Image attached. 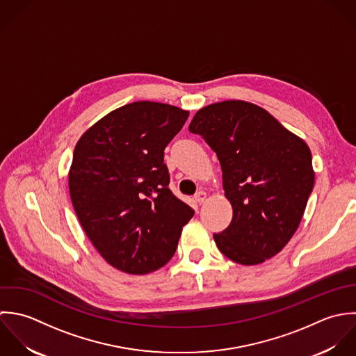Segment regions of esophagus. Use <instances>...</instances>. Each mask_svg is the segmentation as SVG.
Segmentation results:
<instances>
[{"instance_id": "esophagus-1", "label": "esophagus", "mask_w": 356, "mask_h": 356, "mask_svg": "<svg viewBox=\"0 0 356 356\" xmlns=\"http://www.w3.org/2000/svg\"><path fill=\"white\" fill-rule=\"evenodd\" d=\"M194 198H195V201L201 205V204H204V202L207 201V193L200 191V193H197V194H195V197H194Z\"/></svg>"}]
</instances>
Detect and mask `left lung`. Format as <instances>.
<instances>
[{
    "mask_svg": "<svg viewBox=\"0 0 356 356\" xmlns=\"http://www.w3.org/2000/svg\"><path fill=\"white\" fill-rule=\"evenodd\" d=\"M188 129L216 152L232 207L229 225L213 234L218 250L243 266L278 254L297 231L314 188L307 143L267 110L243 100L198 110Z\"/></svg>",
    "mask_w": 356,
    "mask_h": 356,
    "instance_id": "1",
    "label": "left lung"
}]
</instances>
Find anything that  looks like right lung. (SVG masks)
Wrapping results in <instances>:
<instances>
[{
	"label": "right lung",
	"mask_w": 356,
	"mask_h": 356,
	"mask_svg": "<svg viewBox=\"0 0 356 356\" xmlns=\"http://www.w3.org/2000/svg\"><path fill=\"white\" fill-rule=\"evenodd\" d=\"M188 111L156 102L125 104L75 144L69 188L76 217L114 268L145 275L175 254L193 208L169 190L163 149Z\"/></svg>",
	"instance_id": "obj_1"
}]
</instances>
